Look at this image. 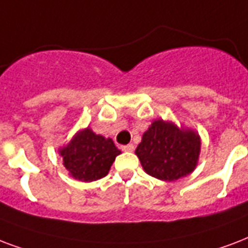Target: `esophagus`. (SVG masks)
Segmentation results:
<instances>
[{"mask_svg":"<svg viewBox=\"0 0 248 248\" xmlns=\"http://www.w3.org/2000/svg\"><path fill=\"white\" fill-rule=\"evenodd\" d=\"M122 151H124V152H132V151H134V145L132 144L124 145V147H122Z\"/></svg>","mask_w":248,"mask_h":248,"instance_id":"esophagus-1","label":"esophagus"}]
</instances>
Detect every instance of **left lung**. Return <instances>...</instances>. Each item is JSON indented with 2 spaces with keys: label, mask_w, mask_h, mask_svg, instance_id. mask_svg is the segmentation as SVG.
I'll return each instance as SVG.
<instances>
[{
  "label": "left lung",
  "mask_w": 248,
  "mask_h": 248,
  "mask_svg": "<svg viewBox=\"0 0 248 248\" xmlns=\"http://www.w3.org/2000/svg\"><path fill=\"white\" fill-rule=\"evenodd\" d=\"M200 145L199 134L194 130L156 120L143 134L135 154L147 174L170 182L194 171Z\"/></svg>",
  "instance_id": "obj_1"
}]
</instances>
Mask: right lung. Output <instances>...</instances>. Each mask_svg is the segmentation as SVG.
<instances>
[{
    "label": "right lung",
    "instance_id": "add662e5",
    "mask_svg": "<svg viewBox=\"0 0 248 248\" xmlns=\"http://www.w3.org/2000/svg\"><path fill=\"white\" fill-rule=\"evenodd\" d=\"M120 154L110 138L96 135L90 127L77 132L69 144L60 149L70 175L82 182L105 177Z\"/></svg>",
    "mask_w": 248,
    "mask_h": 248
}]
</instances>
